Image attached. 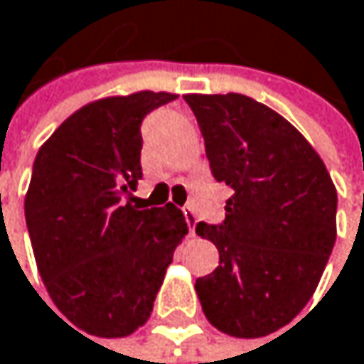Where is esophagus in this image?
<instances>
[{"label":"esophagus","instance_id":"esophagus-1","mask_svg":"<svg viewBox=\"0 0 364 364\" xmlns=\"http://www.w3.org/2000/svg\"><path fill=\"white\" fill-rule=\"evenodd\" d=\"M184 212V218H186V225H188V233L195 235V225H197V214H195V208L193 205H184L182 208Z\"/></svg>","mask_w":364,"mask_h":364}]
</instances>
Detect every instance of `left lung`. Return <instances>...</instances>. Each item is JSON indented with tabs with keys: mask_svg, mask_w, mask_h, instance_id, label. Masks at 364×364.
Instances as JSON below:
<instances>
[{
	"mask_svg": "<svg viewBox=\"0 0 364 364\" xmlns=\"http://www.w3.org/2000/svg\"><path fill=\"white\" fill-rule=\"evenodd\" d=\"M212 176L231 188L225 220L199 223L220 263L197 279L205 318L233 337H265L311 299L333 252L337 191L307 139L240 95H186Z\"/></svg>",
	"mask_w": 364,
	"mask_h": 364,
	"instance_id": "left-lung-1",
	"label": "left lung"
}]
</instances>
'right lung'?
Instances as JSON below:
<instances>
[{
	"label": "right lung",
	"instance_id": "1",
	"mask_svg": "<svg viewBox=\"0 0 364 364\" xmlns=\"http://www.w3.org/2000/svg\"><path fill=\"white\" fill-rule=\"evenodd\" d=\"M176 97L141 91L89 103L33 163L25 220L38 269L57 309L97 337L131 335L150 318L188 233L176 205L139 208L131 195L141 178V122Z\"/></svg>",
	"mask_w": 364,
	"mask_h": 364
}]
</instances>
